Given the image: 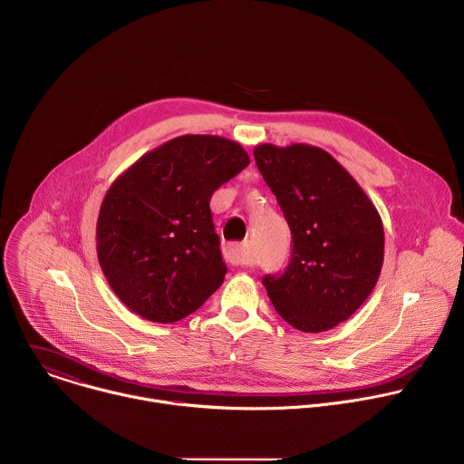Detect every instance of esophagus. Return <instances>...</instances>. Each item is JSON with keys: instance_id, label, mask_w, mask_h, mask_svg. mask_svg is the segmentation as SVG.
I'll use <instances>...</instances> for the list:
<instances>
[{"instance_id": "34e87169", "label": "esophagus", "mask_w": 464, "mask_h": 464, "mask_svg": "<svg viewBox=\"0 0 464 464\" xmlns=\"http://www.w3.org/2000/svg\"><path fill=\"white\" fill-rule=\"evenodd\" d=\"M227 257L234 265H250V256L246 250V245L243 243H232L227 246Z\"/></svg>"}]
</instances>
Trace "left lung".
<instances>
[{
	"instance_id": "obj_1",
	"label": "left lung",
	"mask_w": 464,
	"mask_h": 464,
	"mask_svg": "<svg viewBox=\"0 0 464 464\" xmlns=\"http://www.w3.org/2000/svg\"><path fill=\"white\" fill-rule=\"evenodd\" d=\"M254 159L293 234L287 268L263 277L266 295L295 329H333L377 285L382 219L347 169L316 146L259 144Z\"/></svg>"
}]
</instances>
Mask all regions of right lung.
Segmentation results:
<instances>
[{"label": "right lung", "instance_id": "obj_1", "mask_svg": "<svg viewBox=\"0 0 464 464\" xmlns=\"http://www.w3.org/2000/svg\"><path fill=\"white\" fill-rule=\"evenodd\" d=\"M250 164L218 135H182L142 155L108 190L97 254L119 300L159 324L198 311L225 282L212 194Z\"/></svg>", "mask_w": 464, "mask_h": 464}]
</instances>
